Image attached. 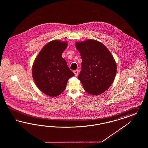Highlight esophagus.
<instances>
[{
  "mask_svg": "<svg viewBox=\"0 0 148 148\" xmlns=\"http://www.w3.org/2000/svg\"><path fill=\"white\" fill-rule=\"evenodd\" d=\"M73 72H74L75 76H76L78 75V74H79V71L78 70H75V71H74Z\"/></svg>",
  "mask_w": 148,
  "mask_h": 148,
  "instance_id": "esophagus-1",
  "label": "esophagus"
}]
</instances>
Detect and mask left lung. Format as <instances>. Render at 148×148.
<instances>
[{"label":"left lung","mask_w":148,"mask_h":148,"mask_svg":"<svg viewBox=\"0 0 148 148\" xmlns=\"http://www.w3.org/2000/svg\"><path fill=\"white\" fill-rule=\"evenodd\" d=\"M75 44L82 61L79 79L90 94L103 93L112 85L116 74V63L112 54L103 43L94 40Z\"/></svg>","instance_id":"left-lung-1"}]
</instances>
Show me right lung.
I'll list each match as a JSON object with an SVG mask.
<instances>
[{
    "instance_id": "obj_1",
    "label": "right lung",
    "mask_w": 148,
    "mask_h": 148,
    "mask_svg": "<svg viewBox=\"0 0 148 148\" xmlns=\"http://www.w3.org/2000/svg\"><path fill=\"white\" fill-rule=\"evenodd\" d=\"M67 45L66 42L50 41L41 49L33 64L32 73L36 86L50 97L62 93L68 79L74 75L62 57Z\"/></svg>"
}]
</instances>
